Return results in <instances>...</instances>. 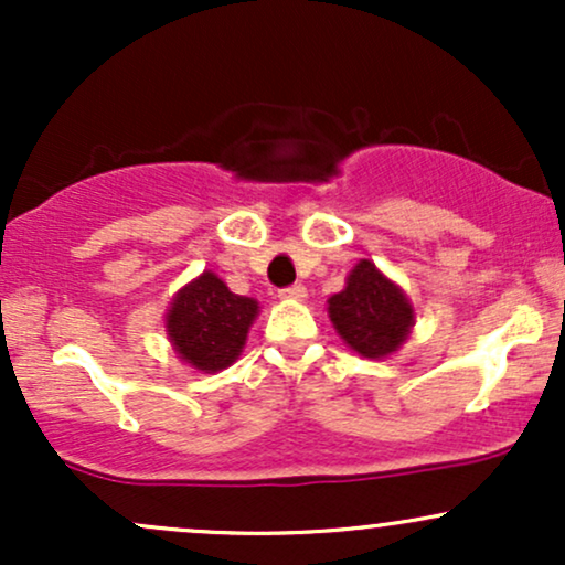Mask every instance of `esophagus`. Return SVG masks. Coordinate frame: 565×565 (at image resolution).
<instances>
[{
    "mask_svg": "<svg viewBox=\"0 0 565 565\" xmlns=\"http://www.w3.org/2000/svg\"><path fill=\"white\" fill-rule=\"evenodd\" d=\"M278 297H281V300L302 302L305 297H308V291H305L302 284H295V287H287V289H281V291H278Z\"/></svg>",
    "mask_w": 565,
    "mask_h": 565,
    "instance_id": "esophagus-1",
    "label": "esophagus"
}]
</instances>
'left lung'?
<instances>
[{
  "instance_id": "left-lung-1",
  "label": "left lung",
  "mask_w": 565,
  "mask_h": 565,
  "mask_svg": "<svg viewBox=\"0 0 565 565\" xmlns=\"http://www.w3.org/2000/svg\"><path fill=\"white\" fill-rule=\"evenodd\" d=\"M327 313L342 342L361 359L374 361L398 353L417 319L406 291L372 260L353 265L345 289L327 300Z\"/></svg>"
}]
</instances>
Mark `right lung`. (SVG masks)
Returning <instances> with one entry per match:
<instances>
[{
	"label": "right lung",
	"mask_w": 565,
	"mask_h": 565,
	"mask_svg": "<svg viewBox=\"0 0 565 565\" xmlns=\"http://www.w3.org/2000/svg\"><path fill=\"white\" fill-rule=\"evenodd\" d=\"M257 313L260 302L255 297L233 295L223 278L204 270L174 291L164 313V332L183 364L215 374L242 355Z\"/></svg>",
	"instance_id": "right-lung-1"
}]
</instances>
